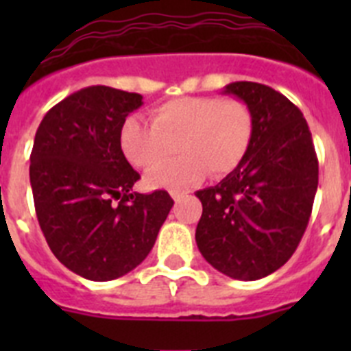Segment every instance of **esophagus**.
Returning a JSON list of instances; mask_svg holds the SVG:
<instances>
[{
	"mask_svg": "<svg viewBox=\"0 0 351 351\" xmlns=\"http://www.w3.org/2000/svg\"><path fill=\"white\" fill-rule=\"evenodd\" d=\"M170 195H172V198L176 200V202H179V200H182V198L188 195V191H179V190H172L170 191Z\"/></svg>",
	"mask_w": 351,
	"mask_h": 351,
	"instance_id": "34e87169",
	"label": "esophagus"
}]
</instances>
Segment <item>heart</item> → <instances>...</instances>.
Instances as JSON below:
<instances>
[{"mask_svg": "<svg viewBox=\"0 0 351 351\" xmlns=\"http://www.w3.org/2000/svg\"><path fill=\"white\" fill-rule=\"evenodd\" d=\"M256 121L246 104L223 98H178L151 112V126L126 117L119 130V149L130 165L151 170L176 147L182 156L147 173L149 188L186 186L225 178L243 165L253 147Z\"/></svg>", "mask_w": 351, "mask_h": 351, "instance_id": "b5f03b06", "label": "heart"}]
</instances>
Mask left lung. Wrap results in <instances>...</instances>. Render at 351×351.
Returning <instances> with one entry per match:
<instances>
[{
    "instance_id": "left-lung-1",
    "label": "left lung",
    "mask_w": 351,
    "mask_h": 351,
    "mask_svg": "<svg viewBox=\"0 0 351 351\" xmlns=\"http://www.w3.org/2000/svg\"><path fill=\"white\" fill-rule=\"evenodd\" d=\"M225 93L253 110L255 141L235 172L195 193L202 202L195 239L214 269L255 281L278 271L299 246L318 188V158L308 123L287 96L246 80Z\"/></svg>"
}]
</instances>
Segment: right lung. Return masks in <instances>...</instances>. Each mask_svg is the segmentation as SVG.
Returning <instances> with one entry per match:
<instances>
[{
    "mask_svg": "<svg viewBox=\"0 0 351 351\" xmlns=\"http://www.w3.org/2000/svg\"><path fill=\"white\" fill-rule=\"evenodd\" d=\"M138 93L91 86L49 110L31 151L36 218L64 267L91 281L128 274L153 250L173 200L165 190L132 191L141 173L119 149Z\"/></svg>",
    "mask_w": 351,
    "mask_h": 351,
    "instance_id": "right-lung-1",
    "label": "right lung"
}]
</instances>
